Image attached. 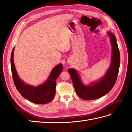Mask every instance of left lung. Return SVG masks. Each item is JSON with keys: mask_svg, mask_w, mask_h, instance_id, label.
Wrapping results in <instances>:
<instances>
[{"mask_svg": "<svg viewBox=\"0 0 132 132\" xmlns=\"http://www.w3.org/2000/svg\"><path fill=\"white\" fill-rule=\"evenodd\" d=\"M111 45V61L105 75L97 81L85 85L81 80L79 73L74 69H68L77 95L85 100L97 99L109 93L116 82L120 66V53L116 36L108 32Z\"/></svg>", "mask_w": 132, "mask_h": 132, "instance_id": "1", "label": "left lung"}]
</instances>
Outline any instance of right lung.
<instances>
[{
	"label": "right lung",
	"instance_id": "1",
	"mask_svg": "<svg viewBox=\"0 0 132 132\" xmlns=\"http://www.w3.org/2000/svg\"><path fill=\"white\" fill-rule=\"evenodd\" d=\"M14 48H13L12 52L11 63L13 79L16 89L23 97L33 103L45 104L50 102L55 95L56 80L62 71V65L59 64L54 67L48 79L42 85L34 86L27 84L19 78L15 69L13 60Z\"/></svg>",
	"mask_w": 132,
	"mask_h": 132
}]
</instances>
